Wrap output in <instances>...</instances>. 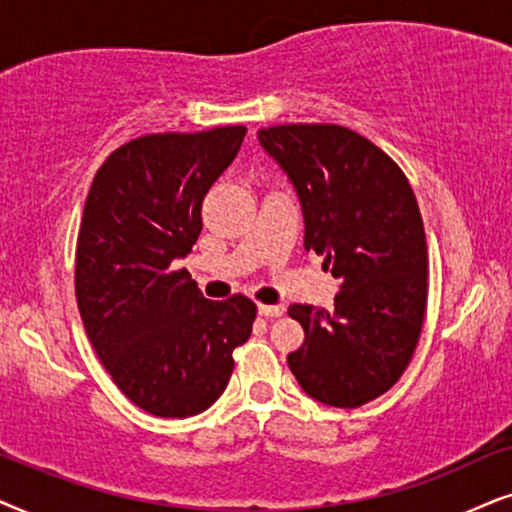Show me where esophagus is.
I'll use <instances>...</instances> for the list:
<instances>
[{
	"instance_id": "1",
	"label": "esophagus",
	"mask_w": 512,
	"mask_h": 512,
	"mask_svg": "<svg viewBox=\"0 0 512 512\" xmlns=\"http://www.w3.org/2000/svg\"><path fill=\"white\" fill-rule=\"evenodd\" d=\"M285 313L283 304H260V316L264 318H281Z\"/></svg>"
}]
</instances>
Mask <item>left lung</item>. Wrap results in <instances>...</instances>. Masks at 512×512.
Returning <instances> with one entry per match:
<instances>
[{
  "mask_svg": "<svg viewBox=\"0 0 512 512\" xmlns=\"http://www.w3.org/2000/svg\"><path fill=\"white\" fill-rule=\"evenodd\" d=\"M304 213V248L342 278L335 309L292 304L304 344L288 356L318 403L360 407L403 377L428 299V250L417 196L398 163L351 128L281 124L257 131Z\"/></svg>",
  "mask_w": 512,
  "mask_h": 512,
  "instance_id": "obj_1",
  "label": "left lung"
}]
</instances>
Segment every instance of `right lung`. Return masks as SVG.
I'll list each match as a JSON object with an SVG mask.
<instances>
[{
	"mask_svg": "<svg viewBox=\"0 0 512 512\" xmlns=\"http://www.w3.org/2000/svg\"><path fill=\"white\" fill-rule=\"evenodd\" d=\"M245 126L152 133L114 149L93 177L77 236L74 292L100 363L154 417H192L220 398L257 306L210 302L175 260L201 234L208 189Z\"/></svg>",
	"mask_w": 512,
	"mask_h": 512,
	"instance_id": "right-lung-1",
	"label": "right lung"
}]
</instances>
